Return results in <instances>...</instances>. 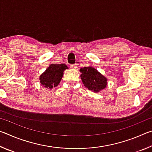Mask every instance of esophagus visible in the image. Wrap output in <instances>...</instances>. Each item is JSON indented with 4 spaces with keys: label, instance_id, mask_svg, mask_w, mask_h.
<instances>
[{
    "label": "esophagus",
    "instance_id": "obj_1",
    "mask_svg": "<svg viewBox=\"0 0 152 152\" xmlns=\"http://www.w3.org/2000/svg\"><path fill=\"white\" fill-rule=\"evenodd\" d=\"M70 67L71 69H73V70H74V69L76 68V64H72V65H70Z\"/></svg>",
    "mask_w": 152,
    "mask_h": 152
}]
</instances>
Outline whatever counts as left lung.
Returning a JSON list of instances; mask_svg holds the SVG:
<instances>
[{
    "label": "left lung",
    "instance_id": "obj_1",
    "mask_svg": "<svg viewBox=\"0 0 152 152\" xmlns=\"http://www.w3.org/2000/svg\"><path fill=\"white\" fill-rule=\"evenodd\" d=\"M80 72L82 83L90 91L99 92L107 87V78L93 67H84Z\"/></svg>",
    "mask_w": 152,
    "mask_h": 152
}]
</instances>
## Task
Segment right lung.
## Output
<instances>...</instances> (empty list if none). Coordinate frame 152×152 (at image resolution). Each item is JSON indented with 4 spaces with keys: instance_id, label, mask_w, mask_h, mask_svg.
<instances>
[{
    "instance_id": "right-lung-1",
    "label": "right lung",
    "mask_w": 152,
    "mask_h": 152,
    "mask_svg": "<svg viewBox=\"0 0 152 152\" xmlns=\"http://www.w3.org/2000/svg\"><path fill=\"white\" fill-rule=\"evenodd\" d=\"M66 69H68V67L64 64H50L39 76V80L41 84L48 89L56 87L60 84L64 72Z\"/></svg>"
}]
</instances>
